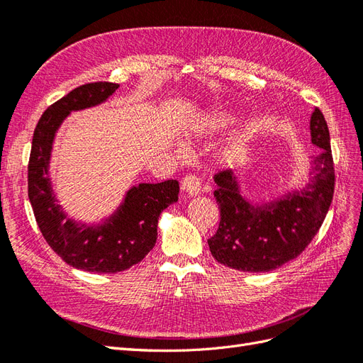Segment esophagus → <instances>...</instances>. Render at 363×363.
Wrapping results in <instances>:
<instances>
[{
  "label": "esophagus",
  "mask_w": 363,
  "mask_h": 363,
  "mask_svg": "<svg viewBox=\"0 0 363 363\" xmlns=\"http://www.w3.org/2000/svg\"><path fill=\"white\" fill-rule=\"evenodd\" d=\"M201 187H202L201 179L196 174H185L184 178H182V181H181V189L187 194H190V196L199 194L201 193Z\"/></svg>",
  "instance_id": "34e87169"
}]
</instances>
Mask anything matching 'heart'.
Segmentation results:
<instances>
[{"label": "heart", "instance_id": "b5f03b06", "mask_svg": "<svg viewBox=\"0 0 363 363\" xmlns=\"http://www.w3.org/2000/svg\"><path fill=\"white\" fill-rule=\"evenodd\" d=\"M233 123V118L230 116H226V113H213V116L208 117H203L199 123H198V129L201 130H216V129H222L228 124ZM245 146L242 143L235 144L230 150L225 153V161L231 162L234 161L237 157H240V153H243Z\"/></svg>", "mask_w": 363, "mask_h": 363}]
</instances>
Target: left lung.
I'll use <instances>...</instances> for the list:
<instances>
[{"label": "left lung", "instance_id": "obj_1", "mask_svg": "<svg viewBox=\"0 0 363 363\" xmlns=\"http://www.w3.org/2000/svg\"><path fill=\"white\" fill-rule=\"evenodd\" d=\"M312 143L320 149L304 189L262 205L246 201L231 170L214 174L220 208L208 246L217 262L243 272H269L301 254L323 225L333 201L335 165L327 121L318 108L310 117Z\"/></svg>", "mask_w": 363, "mask_h": 363}]
</instances>
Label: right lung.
I'll use <instances>...</instances> for the list:
<instances>
[{
    "mask_svg": "<svg viewBox=\"0 0 363 363\" xmlns=\"http://www.w3.org/2000/svg\"><path fill=\"white\" fill-rule=\"evenodd\" d=\"M117 84L92 82L72 89L39 118L28 160V199L45 242L62 260L86 272L116 274L140 263L157 243L162 210L178 201L179 182L170 179L132 187L124 202L101 225L68 219L51 189L48 162L56 130L71 111L100 105Z\"/></svg>",
    "mask_w": 363,
    "mask_h": 363,
    "instance_id": "obj_1",
    "label": "right lung"
}]
</instances>
